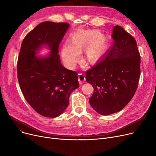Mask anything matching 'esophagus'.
I'll use <instances>...</instances> for the list:
<instances>
[{
  "instance_id": "esophagus-1",
  "label": "esophagus",
  "mask_w": 156,
  "mask_h": 156,
  "mask_svg": "<svg viewBox=\"0 0 156 156\" xmlns=\"http://www.w3.org/2000/svg\"><path fill=\"white\" fill-rule=\"evenodd\" d=\"M78 80L79 83L80 84H82V83H83L85 82V76L83 75L82 73H80V74H78Z\"/></svg>"
}]
</instances>
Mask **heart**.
<instances>
[{
	"instance_id": "b5f03b06",
	"label": "heart",
	"mask_w": 156,
	"mask_h": 156,
	"mask_svg": "<svg viewBox=\"0 0 156 156\" xmlns=\"http://www.w3.org/2000/svg\"><path fill=\"white\" fill-rule=\"evenodd\" d=\"M108 48L106 37L97 30L78 31L71 34L69 42H66L61 50L65 65L73 69L81 58L80 53L85 49V57L92 64L99 61Z\"/></svg>"
}]
</instances>
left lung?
<instances>
[{
	"instance_id": "left-lung-1",
	"label": "left lung",
	"mask_w": 156,
	"mask_h": 156,
	"mask_svg": "<svg viewBox=\"0 0 156 156\" xmlns=\"http://www.w3.org/2000/svg\"><path fill=\"white\" fill-rule=\"evenodd\" d=\"M111 37L112 46L86 73V81L94 88L90 104L104 116L125 107L136 90L140 75V55L135 38L118 25L113 27Z\"/></svg>"
}]
</instances>
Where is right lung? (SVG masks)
Here are the masks:
<instances>
[{"label": "right lung", "mask_w": 156, "mask_h": 156, "mask_svg": "<svg viewBox=\"0 0 156 156\" xmlns=\"http://www.w3.org/2000/svg\"><path fill=\"white\" fill-rule=\"evenodd\" d=\"M66 23H40L24 38L18 61V79L31 107L47 118L60 116L71 93L79 87L77 73L65 68L58 54L61 41L69 28ZM46 47L50 52L39 56Z\"/></svg>", "instance_id": "right-lung-1"}]
</instances>
